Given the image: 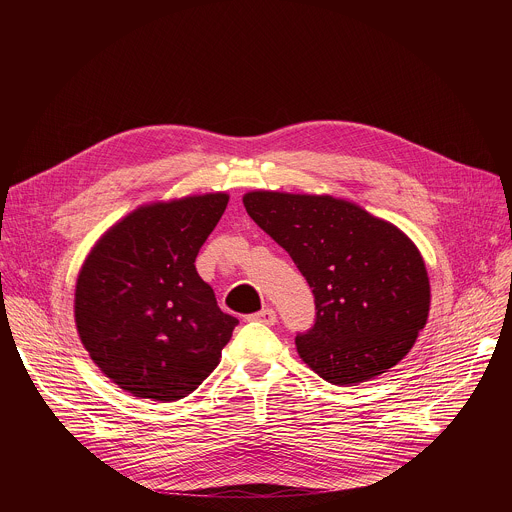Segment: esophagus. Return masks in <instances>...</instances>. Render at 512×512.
Masks as SVG:
<instances>
[{"instance_id":"1","label":"esophagus","mask_w":512,"mask_h":512,"mask_svg":"<svg viewBox=\"0 0 512 512\" xmlns=\"http://www.w3.org/2000/svg\"><path fill=\"white\" fill-rule=\"evenodd\" d=\"M249 322H259V324H267V326H273L275 320H277V314L273 308H263L261 312H255L247 318Z\"/></svg>"}]
</instances>
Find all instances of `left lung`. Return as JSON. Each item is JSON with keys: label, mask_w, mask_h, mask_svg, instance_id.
I'll use <instances>...</instances> for the list:
<instances>
[{"label": "left lung", "mask_w": 512, "mask_h": 512, "mask_svg": "<svg viewBox=\"0 0 512 512\" xmlns=\"http://www.w3.org/2000/svg\"><path fill=\"white\" fill-rule=\"evenodd\" d=\"M243 204L312 287L316 320L296 336L308 367L332 385H356L395 367L429 314L417 247L391 223L332 196L259 190Z\"/></svg>", "instance_id": "left-lung-1"}]
</instances>
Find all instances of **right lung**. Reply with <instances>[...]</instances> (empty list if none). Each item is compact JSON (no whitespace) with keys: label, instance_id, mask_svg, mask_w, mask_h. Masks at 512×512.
<instances>
[{"label":"right lung","instance_id":"obj_1","mask_svg":"<svg viewBox=\"0 0 512 512\" xmlns=\"http://www.w3.org/2000/svg\"><path fill=\"white\" fill-rule=\"evenodd\" d=\"M227 194L141 206L87 257L75 291L79 336L123 391L178 401L214 371L239 320L216 304L196 255Z\"/></svg>","mask_w":512,"mask_h":512}]
</instances>
